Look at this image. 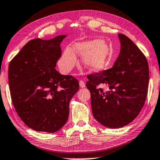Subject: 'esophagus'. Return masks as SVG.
Here are the masks:
<instances>
[{
  "label": "esophagus",
  "instance_id": "34e87169",
  "mask_svg": "<svg viewBox=\"0 0 160 160\" xmlns=\"http://www.w3.org/2000/svg\"><path fill=\"white\" fill-rule=\"evenodd\" d=\"M79 84H80V86L81 87V88H84V87L86 86V84H85V82L83 80H80V81L79 82Z\"/></svg>",
  "mask_w": 160,
  "mask_h": 160
}]
</instances>
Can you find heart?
I'll use <instances>...</instances> for the list:
<instances>
[{
	"label": "heart",
	"mask_w": 160,
	"mask_h": 160,
	"mask_svg": "<svg viewBox=\"0 0 160 160\" xmlns=\"http://www.w3.org/2000/svg\"><path fill=\"white\" fill-rule=\"evenodd\" d=\"M75 52L82 54V61L89 69H101L105 67L109 58V48L103 41H86L74 45ZM77 61L75 52L71 48H67L59 61L58 65L63 72H70Z\"/></svg>",
	"instance_id": "b5f03b06"
}]
</instances>
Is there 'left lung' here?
<instances>
[{
  "label": "left lung",
  "mask_w": 160,
  "mask_h": 160,
  "mask_svg": "<svg viewBox=\"0 0 160 160\" xmlns=\"http://www.w3.org/2000/svg\"><path fill=\"white\" fill-rule=\"evenodd\" d=\"M121 50L111 69L87 76L93 116L108 128L131 123L143 107L148 93V61L132 40L118 33ZM102 86L108 87L107 91Z\"/></svg>",
  "instance_id": "left-lung-1"
}]
</instances>
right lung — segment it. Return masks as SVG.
<instances>
[{"label":"right lung","mask_w":160,"mask_h":160,"mask_svg":"<svg viewBox=\"0 0 160 160\" xmlns=\"http://www.w3.org/2000/svg\"><path fill=\"white\" fill-rule=\"evenodd\" d=\"M67 36L29 41L10 61L8 84L17 113L33 130L55 132L69 118V102L79 90L72 75L55 69Z\"/></svg>","instance_id":"right-lung-1"}]
</instances>
